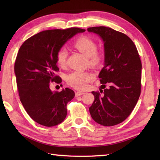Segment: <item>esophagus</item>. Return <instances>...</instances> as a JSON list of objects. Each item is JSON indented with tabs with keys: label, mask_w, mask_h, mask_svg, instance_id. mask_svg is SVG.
Wrapping results in <instances>:
<instances>
[{
	"label": "esophagus",
	"mask_w": 160,
	"mask_h": 160,
	"mask_svg": "<svg viewBox=\"0 0 160 160\" xmlns=\"http://www.w3.org/2000/svg\"><path fill=\"white\" fill-rule=\"evenodd\" d=\"M84 94L83 92H81V91H78L75 92V97H79L80 95H82Z\"/></svg>",
	"instance_id": "1"
}]
</instances>
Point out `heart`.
<instances>
[{
  "mask_svg": "<svg viewBox=\"0 0 160 160\" xmlns=\"http://www.w3.org/2000/svg\"><path fill=\"white\" fill-rule=\"evenodd\" d=\"M73 46L77 49L88 56L89 63L93 66H97L102 63L103 55L101 51L97 49L96 42L92 38L82 36L77 39L73 43ZM68 53L66 49L61 48L56 54V61L58 66L64 68L66 66ZM94 79L92 72L89 71H72L66 76V80L70 86L77 90H84L88 84Z\"/></svg>",
  "mask_w": 160,
  "mask_h": 160,
  "instance_id": "heart-1",
  "label": "heart"
}]
</instances>
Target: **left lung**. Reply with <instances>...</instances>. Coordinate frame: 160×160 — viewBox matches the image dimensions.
I'll list each match as a JSON object with an SVG mask.
<instances>
[{
  "mask_svg": "<svg viewBox=\"0 0 160 160\" xmlns=\"http://www.w3.org/2000/svg\"><path fill=\"white\" fill-rule=\"evenodd\" d=\"M88 30L99 34L104 42V67L99 78L102 88L109 85L104 90L100 89V92H92L94 100L89 108L90 115L100 125H117L131 114L141 92L142 63L138 51L122 32L103 26Z\"/></svg>",
  "mask_w": 160,
  "mask_h": 160,
  "instance_id": "8db88e82",
  "label": "left lung"
}]
</instances>
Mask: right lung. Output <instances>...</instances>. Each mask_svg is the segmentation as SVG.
Returning <instances> with one entry per match:
<instances>
[{"instance_id":"add662e5","label":"right lung","mask_w":160,"mask_h":160,"mask_svg":"<svg viewBox=\"0 0 160 160\" xmlns=\"http://www.w3.org/2000/svg\"><path fill=\"white\" fill-rule=\"evenodd\" d=\"M85 29L71 28L48 29L29 37L19 49L15 74L20 99L29 116L40 125L51 127L64 121L67 104L75 96L66 88L52 92L50 82L61 83L56 52L67 40Z\"/></svg>"}]
</instances>
